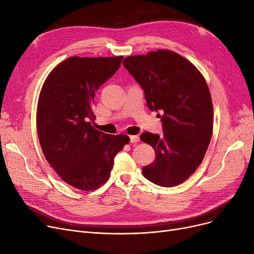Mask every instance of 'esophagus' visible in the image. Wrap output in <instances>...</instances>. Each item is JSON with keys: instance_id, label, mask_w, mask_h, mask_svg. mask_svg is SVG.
<instances>
[{"instance_id": "1", "label": "esophagus", "mask_w": 254, "mask_h": 254, "mask_svg": "<svg viewBox=\"0 0 254 254\" xmlns=\"http://www.w3.org/2000/svg\"><path fill=\"white\" fill-rule=\"evenodd\" d=\"M139 141H140L139 136H130V137H129V142H130V143H137V142H139Z\"/></svg>"}]
</instances>
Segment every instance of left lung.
<instances>
[{
  "instance_id": "1",
  "label": "left lung",
  "mask_w": 254,
  "mask_h": 254,
  "mask_svg": "<svg viewBox=\"0 0 254 254\" xmlns=\"http://www.w3.org/2000/svg\"><path fill=\"white\" fill-rule=\"evenodd\" d=\"M123 64L163 125L161 136H140L155 151V161L142 169L143 176L159 186H176L201 165L211 140L213 106L206 80L191 63L170 50L128 57Z\"/></svg>"
}]
</instances>
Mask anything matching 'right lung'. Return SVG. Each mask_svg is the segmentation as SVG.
<instances>
[{
    "label": "right lung",
    "instance_id": "obj_1",
    "mask_svg": "<svg viewBox=\"0 0 254 254\" xmlns=\"http://www.w3.org/2000/svg\"><path fill=\"white\" fill-rule=\"evenodd\" d=\"M123 57L62 62L46 78L37 108V131L49 165L73 188L93 190L109 179L115 155L129 142L91 126L97 90L122 64Z\"/></svg>",
    "mask_w": 254,
    "mask_h": 254
}]
</instances>
